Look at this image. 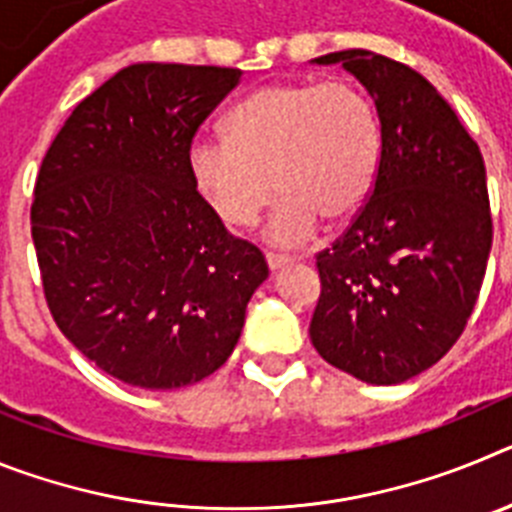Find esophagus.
Segmentation results:
<instances>
[{
	"instance_id": "1",
	"label": "esophagus",
	"mask_w": 512,
	"mask_h": 512,
	"mask_svg": "<svg viewBox=\"0 0 512 512\" xmlns=\"http://www.w3.org/2000/svg\"><path fill=\"white\" fill-rule=\"evenodd\" d=\"M266 264H269L271 271H279L284 266L295 264V259L292 256H282V253H266Z\"/></svg>"
}]
</instances>
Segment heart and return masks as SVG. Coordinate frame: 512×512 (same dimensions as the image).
I'll use <instances>...</instances> for the list:
<instances>
[{"mask_svg": "<svg viewBox=\"0 0 512 512\" xmlns=\"http://www.w3.org/2000/svg\"><path fill=\"white\" fill-rule=\"evenodd\" d=\"M225 133L192 143L194 184L217 217L238 228L256 223L279 187L269 223V241L279 246L307 241L323 215H354L377 182V110L346 79L256 89L228 112Z\"/></svg>", "mask_w": 512, "mask_h": 512, "instance_id": "b5f03b06", "label": "heart"}]
</instances>
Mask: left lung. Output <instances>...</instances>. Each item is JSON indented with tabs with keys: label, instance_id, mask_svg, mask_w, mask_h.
<instances>
[{
	"label": "left lung",
	"instance_id": "1",
	"mask_svg": "<svg viewBox=\"0 0 512 512\" xmlns=\"http://www.w3.org/2000/svg\"><path fill=\"white\" fill-rule=\"evenodd\" d=\"M312 63L359 79L382 153L369 202L318 253L310 341L361 382H408L454 346L479 297L492 248L485 161L451 104L405 63L361 48Z\"/></svg>",
	"mask_w": 512,
	"mask_h": 512
}]
</instances>
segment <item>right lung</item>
<instances>
[{
	"instance_id": "obj_1",
	"label": "right lung",
	"mask_w": 512,
	"mask_h": 512,
	"mask_svg": "<svg viewBox=\"0 0 512 512\" xmlns=\"http://www.w3.org/2000/svg\"><path fill=\"white\" fill-rule=\"evenodd\" d=\"M241 69L133 63L76 104L30 210L45 300L89 361L143 390L210 377L269 277L189 171L205 117Z\"/></svg>"
}]
</instances>
